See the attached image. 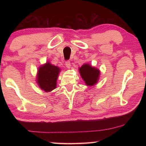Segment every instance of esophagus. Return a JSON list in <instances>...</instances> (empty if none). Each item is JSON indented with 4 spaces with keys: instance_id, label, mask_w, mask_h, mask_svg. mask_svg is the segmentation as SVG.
<instances>
[{
    "instance_id": "obj_1",
    "label": "esophagus",
    "mask_w": 146,
    "mask_h": 146,
    "mask_svg": "<svg viewBox=\"0 0 146 146\" xmlns=\"http://www.w3.org/2000/svg\"><path fill=\"white\" fill-rule=\"evenodd\" d=\"M66 67H67L68 68H70V67H71V63H70V62L69 61V60H67L66 62Z\"/></svg>"
}]
</instances>
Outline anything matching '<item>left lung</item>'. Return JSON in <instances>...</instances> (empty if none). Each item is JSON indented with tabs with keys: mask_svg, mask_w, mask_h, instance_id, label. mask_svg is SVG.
<instances>
[{
	"mask_svg": "<svg viewBox=\"0 0 146 146\" xmlns=\"http://www.w3.org/2000/svg\"><path fill=\"white\" fill-rule=\"evenodd\" d=\"M79 71L86 85L93 86L97 82L100 71L89 64H84L79 69Z\"/></svg>",
	"mask_w": 146,
	"mask_h": 146,
	"instance_id": "8db88e82",
	"label": "left lung"
}]
</instances>
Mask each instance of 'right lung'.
<instances>
[{
    "mask_svg": "<svg viewBox=\"0 0 146 146\" xmlns=\"http://www.w3.org/2000/svg\"><path fill=\"white\" fill-rule=\"evenodd\" d=\"M59 72V68L49 62L42 66L39 68L37 75V82L42 90L49 92L55 89Z\"/></svg>",
    "mask_w": 146,
    "mask_h": 146,
    "instance_id": "right-lung-1",
    "label": "right lung"
}]
</instances>
